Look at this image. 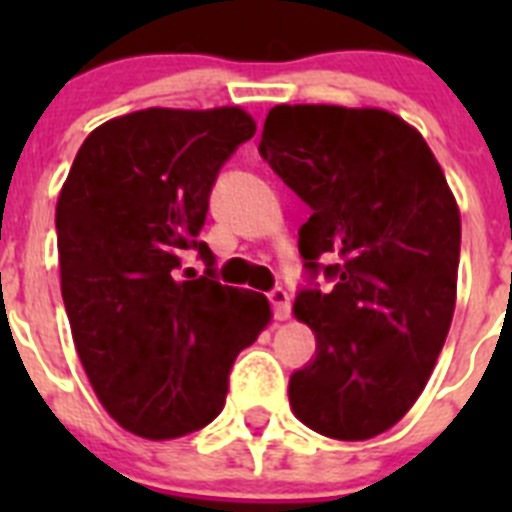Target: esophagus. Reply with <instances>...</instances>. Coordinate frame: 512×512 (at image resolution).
<instances>
[{
	"mask_svg": "<svg viewBox=\"0 0 512 512\" xmlns=\"http://www.w3.org/2000/svg\"><path fill=\"white\" fill-rule=\"evenodd\" d=\"M269 302H271V312H274V318L277 320H287L289 312H292V305H289V292L282 287H274L269 292Z\"/></svg>",
	"mask_w": 512,
	"mask_h": 512,
	"instance_id": "esophagus-1",
	"label": "esophagus"
}]
</instances>
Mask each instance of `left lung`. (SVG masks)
<instances>
[{
  "instance_id": "obj_1",
  "label": "left lung",
  "mask_w": 512,
  "mask_h": 512,
  "mask_svg": "<svg viewBox=\"0 0 512 512\" xmlns=\"http://www.w3.org/2000/svg\"><path fill=\"white\" fill-rule=\"evenodd\" d=\"M259 153L312 210L295 312L318 346L289 377V405L328 438L379 436L413 408L449 336L454 194L423 135L384 110L277 104Z\"/></svg>"
}]
</instances>
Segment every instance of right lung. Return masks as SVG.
Instances as JSON below:
<instances>
[{
  "instance_id": "1",
  "label": "right lung",
  "mask_w": 512,
  "mask_h": 512,
  "mask_svg": "<svg viewBox=\"0 0 512 512\" xmlns=\"http://www.w3.org/2000/svg\"><path fill=\"white\" fill-rule=\"evenodd\" d=\"M256 122L238 107L130 112L81 143L56 207L61 295L107 413L164 441L220 415L235 356L269 302L225 287L200 241L215 179ZM197 250V278L181 264Z\"/></svg>"
}]
</instances>
